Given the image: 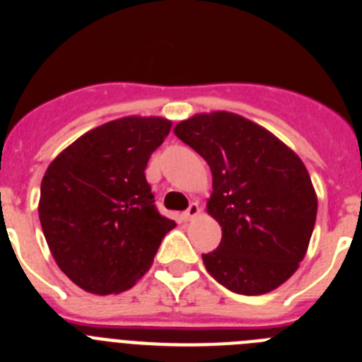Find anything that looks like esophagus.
I'll use <instances>...</instances> for the list:
<instances>
[{
    "mask_svg": "<svg viewBox=\"0 0 362 362\" xmlns=\"http://www.w3.org/2000/svg\"><path fill=\"white\" fill-rule=\"evenodd\" d=\"M199 214H201L199 204H197V203H192L190 206H188V210H187V212L183 214V217H185V219H187V221H190V219H194V217H197V216H199Z\"/></svg>",
    "mask_w": 362,
    "mask_h": 362,
    "instance_id": "34e87169",
    "label": "esophagus"
}]
</instances>
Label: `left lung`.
I'll use <instances>...</instances> for the list:
<instances>
[{
	"instance_id": "obj_1",
	"label": "left lung",
	"mask_w": 362,
	"mask_h": 362,
	"mask_svg": "<svg viewBox=\"0 0 362 362\" xmlns=\"http://www.w3.org/2000/svg\"><path fill=\"white\" fill-rule=\"evenodd\" d=\"M174 132L212 170L206 212L223 238L203 255L209 274L243 296L276 290L305 259L317 217L305 163L270 130L233 112L196 114Z\"/></svg>"
}]
</instances>
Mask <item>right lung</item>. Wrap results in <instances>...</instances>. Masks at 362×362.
Here are the masks:
<instances>
[{
  "label": "right lung",
  "mask_w": 362,
  "mask_h": 362,
  "mask_svg": "<svg viewBox=\"0 0 362 362\" xmlns=\"http://www.w3.org/2000/svg\"><path fill=\"white\" fill-rule=\"evenodd\" d=\"M172 121L127 116L78 137L41 181V228L59 270L95 296L132 288L175 221L153 206L145 168Z\"/></svg>",
  "instance_id": "right-lung-1"
}]
</instances>
